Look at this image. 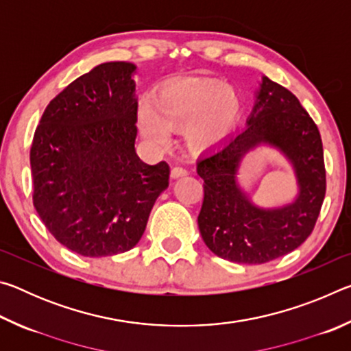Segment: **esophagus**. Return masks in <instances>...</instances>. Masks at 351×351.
I'll list each match as a JSON object with an SVG mask.
<instances>
[{
    "instance_id": "obj_1",
    "label": "esophagus",
    "mask_w": 351,
    "mask_h": 351,
    "mask_svg": "<svg viewBox=\"0 0 351 351\" xmlns=\"http://www.w3.org/2000/svg\"><path fill=\"white\" fill-rule=\"evenodd\" d=\"M187 173H189V171L184 169V167H173V169H171V178H173V180H178V178L186 176Z\"/></svg>"
}]
</instances>
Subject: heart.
I'll list each match as a JSON object with an SVG mask.
<instances>
[{"label":"heart","instance_id":"1","mask_svg":"<svg viewBox=\"0 0 351 351\" xmlns=\"http://www.w3.org/2000/svg\"><path fill=\"white\" fill-rule=\"evenodd\" d=\"M241 100L232 88L204 79L175 83L156 97L145 96L138 108L142 136L153 144L169 139V128L181 130L192 150L221 141L235 125Z\"/></svg>","mask_w":351,"mask_h":351}]
</instances>
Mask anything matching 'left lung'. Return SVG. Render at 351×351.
Here are the masks:
<instances>
[{"mask_svg": "<svg viewBox=\"0 0 351 351\" xmlns=\"http://www.w3.org/2000/svg\"><path fill=\"white\" fill-rule=\"evenodd\" d=\"M276 147L298 181L293 202L260 208L242 190V159L258 146ZM204 180L198 228L206 246L224 260L261 265L287 255L313 232L325 198L320 133L293 93L263 75L246 125L228 136L197 162Z\"/></svg>", "mask_w": 351, "mask_h": 351, "instance_id": "left-lung-1", "label": "left lung"}]
</instances>
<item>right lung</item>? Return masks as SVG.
<instances>
[{
	"label": "right lung",
	"mask_w": 351,
	"mask_h": 351,
	"mask_svg": "<svg viewBox=\"0 0 351 351\" xmlns=\"http://www.w3.org/2000/svg\"><path fill=\"white\" fill-rule=\"evenodd\" d=\"M136 64L108 62L46 106L31 147L34 207L54 239L83 257L138 245L169 187L167 162L136 154Z\"/></svg>",
	"instance_id": "1"
}]
</instances>
